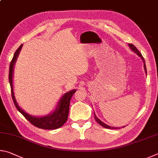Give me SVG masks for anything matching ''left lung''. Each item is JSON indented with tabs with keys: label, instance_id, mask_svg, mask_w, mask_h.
<instances>
[{
	"label": "left lung",
	"instance_id": "1",
	"mask_svg": "<svg viewBox=\"0 0 158 158\" xmlns=\"http://www.w3.org/2000/svg\"><path fill=\"white\" fill-rule=\"evenodd\" d=\"M128 45H129L130 47H131V48L132 51H133L134 52H136V53H137L138 55H139V57H141V58H142V59L143 60V62H144V69H145L146 73H147V72H146V64H145V60H144V59H143L142 55L141 54V52L139 51V50H138V49L136 48V47H135V46L133 45V44H128ZM94 114L95 120H96V121H97V123H98L99 125H101V126H103V127H104V128H109V129H115V128H114V127H110V126H107V125H106V123H104L103 122H102V121H101L100 119H99V118H98L97 117H96L94 112Z\"/></svg>",
	"mask_w": 158,
	"mask_h": 158
}]
</instances>
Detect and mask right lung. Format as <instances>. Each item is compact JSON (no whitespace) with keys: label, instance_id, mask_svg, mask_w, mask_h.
<instances>
[{"label":"right lung","instance_id":"obj_1","mask_svg":"<svg viewBox=\"0 0 158 158\" xmlns=\"http://www.w3.org/2000/svg\"><path fill=\"white\" fill-rule=\"evenodd\" d=\"M22 47V44L19 47L17 50L15 51V54L12 61H11L10 64L9 69V82L11 87V94H12V98L13 99V102L15 103V106L16 109L20 112L23 117L29 121L30 123H32L33 126L37 127L39 128L45 129V130H54L60 128L61 126H63L67 121L68 115H69V105H70V101L71 99L72 96L73 94L76 92V90H72L66 93L63 97L61 98L59 103L57 105V107L55 111L48 116L42 117H34L32 116L27 114V113L25 112L23 110H21L18 106L17 103L15 100V94L13 92V85H12V74H13V69L14 65L16 62V58H17L19 51H21Z\"/></svg>","mask_w":158,"mask_h":158}]
</instances>
